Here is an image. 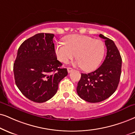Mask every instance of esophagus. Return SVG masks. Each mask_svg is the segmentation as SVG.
Wrapping results in <instances>:
<instances>
[{
  "label": "esophagus",
  "mask_w": 135,
  "mask_h": 135,
  "mask_svg": "<svg viewBox=\"0 0 135 135\" xmlns=\"http://www.w3.org/2000/svg\"><path fill=\"white\" fill-rule=\"evenodd\" d=\"M67 71H68V72H69V73H70V72H71V71H73V69H72V68L69 67L67 69Z\"/></svg>",
  "instance_id": "34e87169"
}]
</instances>
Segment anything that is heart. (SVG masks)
<instances>
[{
	"mask_svg": "<svg viewBox=\"0 0 135 135\" xmlns=\"http://www.w3.org/2000/svg\"><path fill=\"white\" fill-rule=\"evenodd\" d=\"M64 44H57L55 53L60 62L67 64L75 56V64L85 71L94 70L102 62L105 52L102 40L82 35H70L64 38Z\"/></svg>",
	"mask_w": 135,
	"mask_h": 135,
	"instance_id": "b5f03b06",
	"label": "heart"
}]
</instances>
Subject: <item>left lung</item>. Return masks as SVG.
<instances>
[{"label": "left lung", "mask_w": 135, "mask_h": 135, "mask_svg": "<svg viewBox=\"0 0 135 135\" xmlns=\"http://www.w3.org/2000/svg\"><path fill=\"white\" fill-rule=\"evenodd\" d=\"M105 39L107 52L102 65L94 71L81 73L76 91L80 98L90 103L103 101L113 95L120 81L122 60L114 42L100 34Z\"/></svg>", "instance_id": "obj_1"}]
</instances>
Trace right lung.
<instances>
[{"label":"right lung","instance_id":"add662e5","mask_svg":"<svg viewBox=\"0 0 135 135\" xmlns=\"http://www.w3.org/2000/svg\"><path fill=\"white\" fill-rule=\"evenodd\" d=\"M54 35L40 33L27 39L18 48L13 64L15 84L31 101L43 103L57 93L60 81L68 75L57 60Z\"/></svg>","mask_w":135,"mask_h":135}]
</instances>
